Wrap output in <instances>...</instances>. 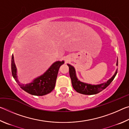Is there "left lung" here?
<instances>
[{
	"instance_id": "1",
	"label": "left lung",
	"mask_w": 129,
	"mask_h": 129,
	"mask_svg": "<svg viewBox=\"0 0 129 129\" xmlns=\"http://www.w3.org/2000/svg\"><path fill=\"white\" fill-rule=\"evenodd\" d=\"M68 66L69 69V75L71 78L72 84L73 88L77 92L85 95H92L99 93L100 91L103 90L107 86H108L111 82L114 80L115 76L117 73V69L115 71L112 77L109 79L106 82L101 83V84L97 85H92L88 83L83 82L78 79L76 76V70L72 65L68 64ZM117 65H118V58L117 61Z\"/></svg>"
}]
</instances>
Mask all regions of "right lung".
I'll return each instance as SVG.
<instances>
[{"mask_svg":"<svg viewBox=\"0 0 129 129\" xmlns=\"http://www.w3.org/2000/svg\"><path fill=\"white\" fill-rule=\"evenodd\" d=\"M64 63V61H57L51 65L45 72L36 77L28 84H21L17 76V68L15 64L14 55H12L11 71L15 80L20 88L26 92L34 95L42 96L51 93L55 86L57 76L60 66Z\"/></svg>","mask_w":129,"mask_h":129,"instance_id":"add662e5","label":"right lung"}]
</instances>
